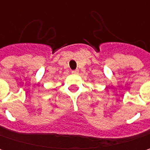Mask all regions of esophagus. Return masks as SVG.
Returning <instances> with one entry per match:
<instances>
[{"label":"esophagus","instance_id":"esophagus-1","mask_svg":"<svg viewBox=\"0 0 150 150\" xmlns=\"http://www.w3.org/2000/svg\"><path fill=\"white\" fill-rule=\"evenodd\" d=\"M78 73V70H73L72 71V74H77Z\"/></svg>","mask_w":150,"mask_h":150}]
</instances>
